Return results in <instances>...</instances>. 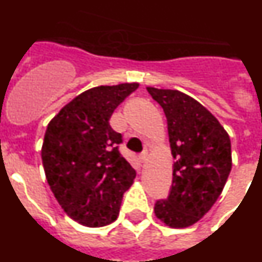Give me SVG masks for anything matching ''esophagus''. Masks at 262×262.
I'll use <instances>...</instances> for the list:
<instances>
[{
  "label": "esophagus",
  "instance_id": "esophagus-1",
  "mask_svg": "<svg viewBox=\"0 0 262 262\" xmlns=\"http://www.w3.org/2000/svg\"><path fill=\"white\" fill-rule=\"evenodd\" d=\"M147 156H148V154L147 152H142V154H140V156H139V160H140V163H144L145 160H147Z\"/></svg>",
  "mask_w": 262,
  "mask_h": 262
}]
</instances>
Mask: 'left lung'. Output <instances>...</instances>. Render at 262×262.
Listing matches in <instances>:
<instances>
[{"label":"left lung","instance_id":"left-lung-1","mask_svg":"<svg viewBox=\"0 0 262 262\" xmlns=\"http://www.w3.org/2000/svg\"><path fill=\"white\" fill-rule=\"evenodd\" d=\"M163 107L173 159V181L155 214L173 228L196 223L221 195L232 168L231 140L219 120L178 90L147 88Z\"/></svg>","mask_w":262,"mask_h":262}]
</instances>
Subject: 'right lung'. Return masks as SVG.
Here are the masks:
<instances>
[{
	"instance_id": "add662e5",
	"label": "right lung",
	"mask_w": 262,
	"mask_h": 262,
	"mask_svg": "<svg viewBox=\"0 0 262 262\" xmlns=\"http://www.w3.org/2000/svg\"><path fill=\"white\" fill-rule=\"evenodd\" d=\"M139 84L97 86L72 99L48 123L41 147L46 178L62 210L86 227L118 217L135 169L119 152L122 135L108 120Z\"/></svg>"
}]
</instances>
